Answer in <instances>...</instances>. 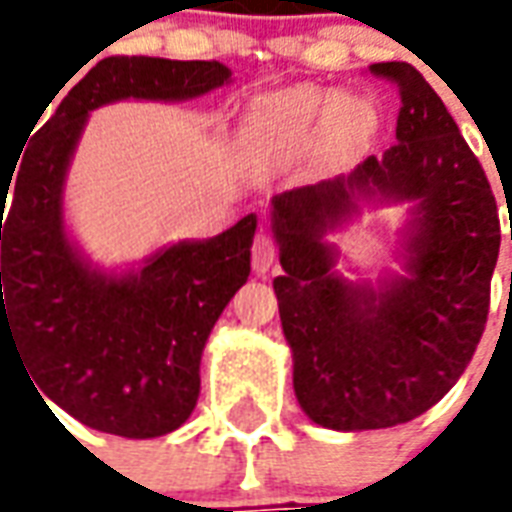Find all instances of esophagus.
<instances>
[{
  "label": "esophagus",
  "instance_id": "34e87169",
  "mask_svg": "<svg viewBox=\"0 0 512 512\" xmlns=\"http://www.w3.org/2000/svg\"><path fill=\"white\" fill-rule=\"evenodd\" d=\"M277 252V241L271 238V233L260 230L255 235V244H252V268H255L257 274H268L271 271L274 260H277Z\"/></svg>",
  "mask_w": 512,
  "mask_h": 512
}]
</instances>
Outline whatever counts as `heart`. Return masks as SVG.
<instances>
[{"label": "heart", "instance_id": "heart-1", "mask_svg": "<svg viewBox=\"0 0 512 512\" xmlns=\"http://www.w3.org/2000/svg\"><path fill=\"white\" fill-rule=\"evenodd\" d=\"M373 123L376 112L362 98H348L340 90L323 87H290L255 106L252 136L266 145H282L323 126H337L340 134L359 136L367 134Z\"/></svg>", "mask_w": 512, "mask_h": 512}]
</instances>
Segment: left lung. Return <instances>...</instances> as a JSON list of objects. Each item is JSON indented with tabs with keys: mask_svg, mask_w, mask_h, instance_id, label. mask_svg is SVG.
Returning a JSON list of instances; mask_svg holds the SVG:
<instances>
[{
	"mask_svg": "<svg viewBox=\"0 0 512 512\" xmlns=\"http://www.w3.org/2000/svg\"><path fill=\"white\" fill-rule=\"evenodd\" d=\"M370 73L400 90L395 145L351 175L271 200L293 389L332 430L392 428L450 392L483 337L502 238L491 183L422 73L408 62ZM367 201L412 202L404 274L378 286L334 272L339 253L325 241Z\"/></svg>",
	"mask_w": 512,
	"mask_h": 512,
	"instance_id": "8db88e82",
	"label": "left lung"
}]
</instances>
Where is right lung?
<instances>
[{
  "mask_svg": "<svg viewBox=\"0 0 512 512\" xmlns=\"http://www.w3.org/2000/svg\"><path fill=\"white\" fill-rule=\"evenodd\" d=\"M230 76L216 60L106 57L62 98L18 175L0 183V343L2 332L16 343L40 397L95 430L156 439L191 417L202 348L252 268L257 216L208 241L164 246L139 268L104 271L65 230L73 150L98 106L189 101Z\"/></svg>",
  "mask_w": 512,
  "mask_h": 512,
  "instance_id": "obj_1",
  "label": "right lung"
}]
</instances>
